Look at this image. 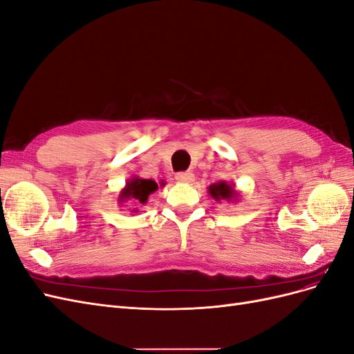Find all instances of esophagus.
Returning a JSON list of instances; mask_svg holds the SVG:
<instances>
[{
  "label": "esophagus",
  "instance_id": "1",
  "mask_svg": "<svg viewBox=\"0 0 354 354\" xmlns=\"http://www.w3.org/2000/svg\"><path fill=\"white\" fill-rule=\"evenodd\" d=\"M176 180L180 181V183H192V181L195 180V176L189 173V171H186V173H178L176 176Z\"/></svg>",
  "mask_w": 354,
  "mask_h": 354
}]
</instances>
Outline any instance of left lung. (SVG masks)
I'll use <instances>...</instances> for the list:
<instances>
[{"label":"left lung","mask_w":354,"mask_h":354,"mask_svg":"<svg viewBox=\"0 0 354 354\" xmlns=\"http://www.w3.org/2000/svg\"><path fill=\"white\" fill-rule=\"evenodd\" d=\"M209 195L216 201H234L238 199V194L234 190V185H229L226 181H220V183H214L208 187Z\"/></svg>","instance_id":"left-lung-1"}]
</instances>
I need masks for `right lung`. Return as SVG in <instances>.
<instances>
[{"instance_id": "1", "label": "right lung", "mask_w": 354, "mask_h": 354, "mask_svg": "<svg viewBox=\"0 0 354 354\" xmlns=\"http://www.w3.org/2000/svg\"><path fill=\"white\" fill-rule=\"evenodd\" d=\"M158 190L156 181L151 178H140V177H133L127 181L125 187L121 190L120 198L118 202L122 203L127 201H131L133 203H146L147 198L151 194ZM136 212V209H134Z\"/></svg>"}]
</instances>
